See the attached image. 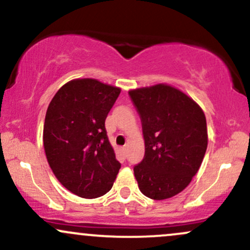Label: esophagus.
Listing matches in <instances>:
<instances>
[{
	"label": "esophagus",
	"mask_w": 250,
	"mask_h": 250,
	"mask_svg": "<svg viewBox=\"0 0 250 250\" xmlns=\"http://www.w3.org/2000/svg\"><path fill=\"white\" fill-rule=\"evenodd\" d=\"M121 151H122V154H123V156H127V153H128V147H122L121 148Z\"/></svg>",
	"instance_id": "1"
}]
</instances>
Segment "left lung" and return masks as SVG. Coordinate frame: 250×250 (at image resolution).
I'll return each instance as SVG.
<instances>
[{
    "instance_id": "1",
    "label": "left lung",
    "mask_w": 250,
    "mask_h": 250,
    "mask_svg": "<svg viewBox=\"0 0 250 250\" xmlns=\"http://www.w3.org/2000/svg\"><path fill=\"white\" fill-rule=\"evenodd\" d=\"M139 111L145 157L134 167L143 195L166 200L181 193L200 169L208 145L206 116L180 89L166 83L129 90Z\"/></svg>"
}]
</instances>
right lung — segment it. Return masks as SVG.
Segmentation results:
<instances>
[{
    "instance_id": "right-lung-1",
    "label": "right lung",
    "mask_w": 250,
    "mask_h": 250,
    "mask_svg": "<svg viewBox=\"0 0 250 250\" xmlns=\"http://www.w3.org/2000/svg\"><path fill=\"white\" fill-rule=\"evenodd\" d=\"M121 89L95 79L63 84L48 105L43 146L51 170L73 194L96 199L110 190L121 168L104 122Z\"/></svg>"
}]
</instances>
